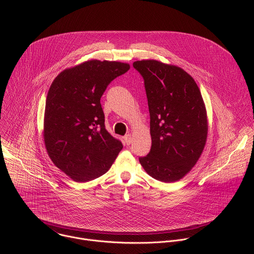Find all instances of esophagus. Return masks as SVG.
Listing matches in <instances>:
<instances>
[{"instance_id": "1", "label": "esophagus", "mask_w": 254, "mask_h": 254, "mask_svg": "<svg viewBox=\"0 0 254 254\" xmlns=\"http://www.w3.org/2000/svg\"><path fill=\"white\" fill-rule=\"evenodd\" d=\"M124 139H125V142L127 144V146H128V144H130V142H131V136H130L129 133L127 134V135H125Z\"/></svg>"}]
</instances>
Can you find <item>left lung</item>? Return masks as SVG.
<instances>
[{
    "label": "left lung",
    "instance_id": "obj_1",
    "mask_svg": "<svg viewBox=\"0 0 254 254\" xmlns=\"http://www.w3.org/2000/svg\"><path fill=\"white\" fill-rule=\"evenodd\" d=\"M143 78L150 112L152 147L139 163L165 183L183 178L195 166L206 143L205 104L193 77L182 68L157 60L132 64Z\"/></svg>",
    "mask_w": 254,
    "mask_h": 254
}]
</instances>
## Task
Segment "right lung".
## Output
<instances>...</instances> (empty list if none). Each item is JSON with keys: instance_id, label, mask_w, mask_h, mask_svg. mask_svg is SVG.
<instances>
[{"instance_id": "right-lung-1", "label": "right lung", "mask_w": 254, "mask_h": 254, "mask_svg": "<svg viewBox=\"0 0 254 254\" xmlns=\"http://www.w3.org/2000/svg\"><path fill=\"white\" fill-rule=\"evenodd\" d=\"M129 65L90 60L62 71L45 106L44 141L54 165L75 182L94 180L110 169L123 149L105 128L100 98Z\"/></svg>"}]
</instances>
